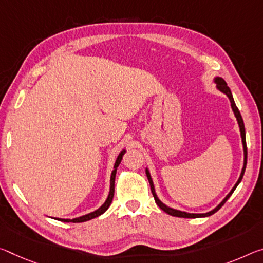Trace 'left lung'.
I'll list each match as a JSON object with an SVG mask.
<instances>
[{"label": "left lung", "instance_id": "1", "mask_svg": "<svg viewBox=\"0 0 263 263\" xmlns=\"http://www.w3.org/2000/svg\"><path fill=\"white\" fill-rule=\"evenodd\" d=\"M215 84H216V89L221 91V92H223L224 95L227 96L229 102H231V106H232V110L233 112H234V115L236 117V120H237V124H239V127H240V132H241V138H242V145H243V154H245V159H243V167H242V171H241V174H240V178L239 180L236 181V184L234 185V187H233L232 191L229 192V193L227 194V197L224 198L221 202L219 203L218 206H216L213 211L211 212H207V213H201V214H195V213H187V212H182V211H178V210H174V208H171L168 206H166L165 203H162L159 198L157 197L156 194V191H154V185H153V181H152V178H151V174H149L148 170L146 168V176H147V179H148V182H149V186H151V191H152V194H153V198L154 200H156V203L158 206H159L162 211L165 212V213H167L170 215L172 216H178V218H191V219H194V218H205V216H210L212 214H214L215 212H218L220 208H221L223 206V203L227 201L228 198L231 197L233 192L235 191V189L237 187V185L240 184V181L242 180L243 178V174H245V171H246V165H247V145H246V131H245V124H243V119L242 117H241V114L239 109H237L236 105H235V102L234 99H233V96H232V92H231V89L227 86V83L223 81L222 78L220 77H215L214 79Z\"/></svg>", "mask_w": 263, "mask_h": 263}]
</instances>
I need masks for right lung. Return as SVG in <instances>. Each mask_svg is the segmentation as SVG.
Returning a JSON list of instances; mask_svg holds the SVG:
<instances>
[{
	"instance_id": "add662e5",
	"label": "right lung",
	"mask_w": 263,
	"mask_h": 263,
	"mask_svg": "<svg viewBox=\"0 0 263 263\" xmlns=\"http://www.w3.org/2000/svg\"><path fill=\"white\" fill-rule=\"evenodd\" d=\"M125 152H126V151H125V149H123V151L119 153V156L117 157V160H116L115 166H114V171H112V173H111L110 192H109V195H107V199L105 200V202H104L103 205L98 208V210H96L95 212H91V213H89V214L79 216V218H74V219H58L57 218V220H60V221H63V222H84V221H87V220L97 218V216L102 215L104 212H106L107 208H109L110 205H111L112 199H114V194H115V179H116L117 167H118L119 164H120V161H122V158H123Z\"/></svg>"
}]
</instances>
